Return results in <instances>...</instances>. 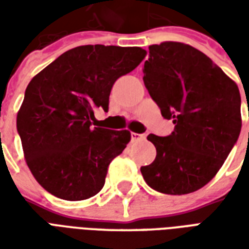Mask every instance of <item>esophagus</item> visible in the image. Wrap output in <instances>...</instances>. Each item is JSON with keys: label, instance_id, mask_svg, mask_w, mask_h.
<instances>
[{"label": "esophagus", "instance_id": "34e87169", "mask_svg": "<svg viewBox=\"0 0 249 249\" xmlns=\"http://www.w3.org/2000/svg\"><path fill=\"white\" fill-rule=\"evenodd\" d=\"M130 137H132V140L133 141H139V140H144L146 137V135L144 133H135V132H132L130 133Z\"/></svg>", "mask_w": 249, "mask_h": 249}]
</instances>
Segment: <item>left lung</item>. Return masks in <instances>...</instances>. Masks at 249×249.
<instances>
[{"label":"left lung","mask_w":249,"mask_h":249,"mask_svg":"<svg viewBox=\"0 0 249 249\" xmlns=\"http://www.w3.org/2000/svg\"><path fill=\"white\" fill-rule=\"evenodd\" d=\"M144 84L164 119L169 136L149 135L155 161L141 167L145 183L165 195H187L208 184L239 139V88L203 52L181 42L149 46Z\"/></svg>","instance_id":"left-lung-1"}]
</instances>
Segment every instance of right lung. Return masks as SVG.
Here are the masks:
<instances>
[{
  "mask_svg": "<svg viewBox=\"0 0 249 249\" xmlns=\"http://www.w3.org/2000/svg\"><path fill=\"white\" fill-rule=\"evenodd\" d=\"M145 54L137 46H77L32 78L17 132L30 172L48 192L78 201L103 189L108 165L124 151L130 133L92 126L90 120L96 108L108 112L116 80Z\"/></svg>",
  "mask_w": 249,
  "mask_h": 249,
  "instance_id": "right-lung-1",
  "label": "right lung"
}]
</instances>
